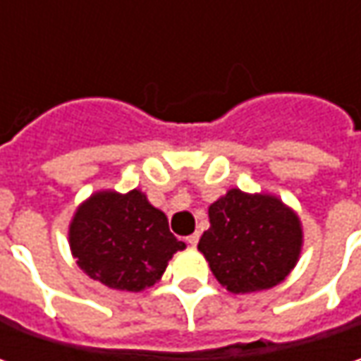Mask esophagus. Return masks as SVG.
<instances>
[{"instance_id": "34e87169", "label": "esophagus", "mask_w": 361, "mask_h": 361, "mask_svg": "<svg viewBox=\"0 0 361 361\" xmlns=\"http://www.w3.org/2000/svg\"><path fill=\"white\" fill-rule=\"evenodd\" d=\"M199 239H201V235H199V233H192V235H188V237H187V243H188V245H192V247H195V245L199 243Z\"/></svg>"}]
</instances>
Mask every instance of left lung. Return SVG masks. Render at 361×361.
Returning <instances> with one entry per match:
<instances>
[{
	"label": "left lung",
	"instance_id": "1",
	"mask_svg": "<svg viewBox=\"0 0 361 361\" xmlns=\"http://www.w3.org/2000/svg\"><path fill=\"white\" fill-rule=\"evenodd\" d=\"M209 221L199 251L231 293L269 289L295 267L303 231L299 216L277 197L231 188L209 207Z\"/></svg>",
	"mask_w": 361,
	"mask_h": 361
}]
</instances>
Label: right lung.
Masks as SVG:
<instances>
[{
	"label": "right lung",
	"instance_id": "add662e5",
	"mask_svg": "<svg viewBox=\"0 0 361 361\" xmlns=\"http://www.w3.org/2000/svg\"><path fill=\"white\" fill-rule=\"evenodd\" d=\"M187 245L169 229L166 215L134 188L94 192L70 223V249L88 277L120 291H142L159 281Z\"/></svg>",
	"mask_w": 361,
	"mask_h": 361
}]
</instances>
